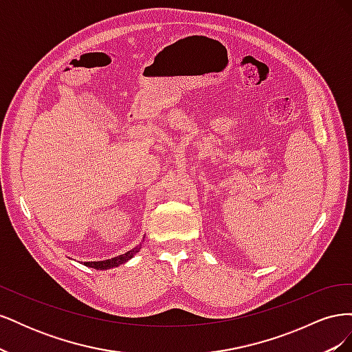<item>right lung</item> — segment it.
<instances>
[{"mask_svg": "<svg viewBox=\"0 0 352 352\" xmlns=\"http://www.w3.org/2000/svg\"><path fill=\"white\" fill-rule=\"evenodd\" d=\"M141 247H142V242H141L140 245H136V247H135L133 250L127 251V252H124V254H122V255H117V257H113V258H110V260H102V261H85L83 264L87 265V267H92V269H95V270H107V269H111V267H119L120 264H123V263H126V261H129L136 252H140Z\"/></svg>", "mask_w": 352, "mask_h": 352, "instance_id": "add662e5", "label": "right lung"}]
</instances>
